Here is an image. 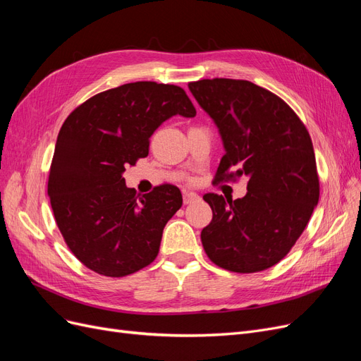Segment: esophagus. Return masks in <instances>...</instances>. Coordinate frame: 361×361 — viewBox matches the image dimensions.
I'll return each mask as SVG.
<instances>
[{
  "label": "esophagus",
  "mask_w": 361,
  "mask_h": 361,
  "mask_svg": "<svg viewBox=\"0 0 361 361\" xmlns=\"http://www.w3.org/2000/svg\"><path fill=\"white\" fill-rule=\"evenodd\" d=\"M200 200V195L195 194V192H183V203L185 204H191L194 202H199Z\"/></svg>",
  "instance_id": "esophagus-1"
}]
</instances>
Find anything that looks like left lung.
Returning a JSON list of instances; mask_svg holds the SVG:
<instances>
[{
	"mask_svg": "<svg viewBox=\"0 0 361 361\" xmlns=\"http://www.w3.org/2000/svg\"><path fill=\"white\" fill-rule=\"evenodd\" d=\"M188 87L223 140L215 180L248 178L243 199L203 195L214 214L200 235L206 255L233 272L271 268L297 243L319 200L307 129L285 101L250 81L214 78Z\"/></svg>",
	"mask_w": 361,
	"mask_h": 361,
	"instance_id": "left-lung-1",
	"label": "left lung"
}]
</instances>
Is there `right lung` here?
Wrapping results in <instances>:
<instances>
[{
  "label": "right lung",
  "mask_w": 361,
  "mask_h": 361,
  "mask_svg": "<svg viewBox=\"0 0 361 361\" xmlns=\"http://www.w3.org/2000/svg\"><path fill=\"white\" fill-rule=\"evenodd\" d=\"M173 116L194 117L183 89L138 81L90 97L60 129L48 195L57 226L76 259L106 277L147 267L162 231L182 206L174 185L140 195L123 173L149 154V138Z\"/></svg>",
  "instance_id": "add662e5"
}]
</instances>
